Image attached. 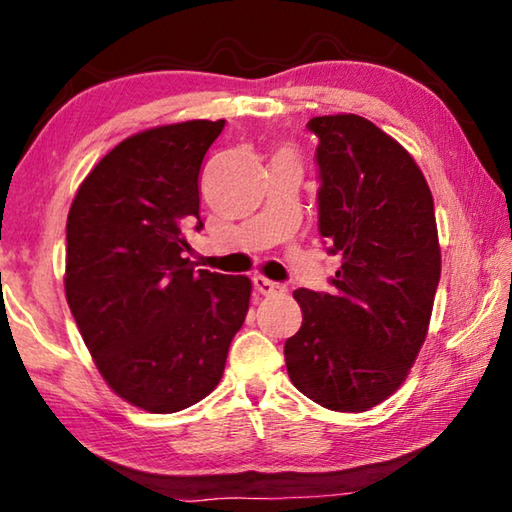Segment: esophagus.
<instances>
[{"label":"esophagus","mask_w":512,"mask_h":512,"mask_svg":"<svg viewBox=\"0 0 512 512\" xmlns=\"http://www.w3.org/2000/svg\"><path fill=\"white\" fill-rule=\"evenodd\" d=\"M253 284H255V289L262 293V296H273V293H282L284 291V287H282L280 282L268 280V277H264V275H255L253 277Z\"/></svg>","instance_id":"esophagus-1"}]
</instances>
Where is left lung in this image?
Returning a JSON list of instances; mask_svg holds the SVG:
<instances>
[{
	"label": "left lung",
	"mask_w": 512,
	"mask_h": 512,
	"mask_svg": "<svg viewBox=\"0 0 512 512\" xmlns=\"http://www.w3.org/2000/svg\"><path fill=\"white\" fill-rule=\"evenodd\" d=\"M318 137V232L341 268L332 293L293 291L302 325L284 343L302 395L361 413L391 397L427 339L440 280L431 189L415 160L359 115L309 119Z\"/></svg>",
	"instance_id": "obj_1"
}]
</instances>
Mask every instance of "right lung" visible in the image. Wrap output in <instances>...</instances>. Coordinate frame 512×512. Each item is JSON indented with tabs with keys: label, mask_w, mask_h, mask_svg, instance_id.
<instances>
[{
	"label": "right lung",
	"mask_w": 512,
	"mask_h": 512,
	"mask_svg": "<svg viewBox=\"0 0 512 512\" xmlns=\"http://www.w3.org/2000/svg\"><path fill=\"white\" fill-rule=\"evenodd\" d=\"M225 119L126 137L83 180L67 214L65 296L106 384L149 413L201 402L246 320V275L194 271L198 173Z\"/></svg>",
	"instance_id": "obj_1"
}]
</instances>
